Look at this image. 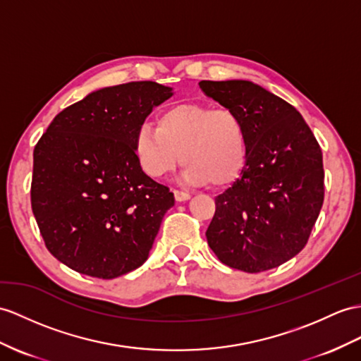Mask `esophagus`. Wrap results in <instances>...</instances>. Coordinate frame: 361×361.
I'll return each instance as SVG.
<instances>
[{
  "label": "esophagus",
  "instance_id": "obj_1",
  "mask_svg": "<svg viewBox=\"0 0 361 361\" xmlns=\"http://www.w3.org/2000/svg\"><path fill=\"white\" fill-rule=\"evenodd\" d=\"M174 197L178 202H187L191 199V196L185 191H179V190H174Z\"/></svg>",
  "mask_w": 361,
  "mask_h": 361
}]
</instances>
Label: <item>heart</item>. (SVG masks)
<instances>
[{"label":"heart","instance_id":"1","mask_svg":"<svg viewBox=\"0 0 361 361\" xmlns=\"http://www.w3.org/2000/svg\"><path fill=\"white\" fill-rule=\"evenodd\" d=\"M157 128L140 126L135 154L142 170L153 176L171 171L180 161L183 179L192 185L209 182L224 187L242 171L247 159V135L239 116L228 109L178 104L157 118Z\"/></svg>","mask_w":361,"mask_h":361}]
</instances>
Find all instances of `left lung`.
I'll return each mask as SVG.
<instances>
[{"mask_svg":"<svg viewBox=\"0 0 361 361\" xmlns=\"http://www.w3.org/2000/svg\"><path fill=\"white\" fill-rule=\"evenodd\" d=\"M208 98L234 111L247 135L239 179L216 197L205 233L222 263L245 272L277 268L310 239L324 196L317 139L291 104L245 79L200 81Z\"/></svg>","mask_w":361,"mask_h":361,"instance_id":"obj_1","label":"left lung"}]
</instances>
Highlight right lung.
I'll return each mask as SVG.
<instances>
[{"label": "right lung", "instance_id": "obj_1", "mask_svg": "<svg viewBox=\"0 0 361 361\" xmlns=\"http://www.w3.org/2000/svg\"><path fill=\"white\" fill-rule=\"evenodd\" d=\"M171 96L152 81L104 87L56 114L38 140L32 209L68 268L114 279L144 265L174 195L140 169L135 135Z\"/></svg>", "mask_w": 361, "mask_h": 361}]
</instances>
